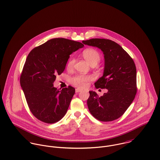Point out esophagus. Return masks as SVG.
<instances>
[{
  "label": "esophagus",
  "instance_id": "34e87169",
  "mask_svg": "<svg viewBox=\"0 0 160 160\" xmlns=\"http://www.w3.org/2000/svg\"><path fill=\"white\" fill-rule=\"evenodd\" d=\"M81 91H82L81 89H79V88H76V89H75V92H76V93H79V92H80Z\"/></svg>",
  "mask_w": 160,
  "mask_h": 160
}]
</instances>
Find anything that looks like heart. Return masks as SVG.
Listing matches in <instances>:
<instances>
[{
    "label": "heart",
    "instance_id": "heart-1",
    "mask_svg": "<svg viewBox=\"0 0 160 160\" xmlns=\"http://www.w3.org/2000/svg\"><path fill=\"white\" fill-rule=\"evenodd\" d=\"M83 58L88 62V63L92 65L98 64L101 59V55L99 52L93 48H88L85 49L82 52ZM75 63V59L72 57L69 59L67 62V67L70 68L73 67ZM92 77L91 75H77L70 79V82L74 86L83 88L87 87V83L89 81L92 80Z\"/></svg>",
    "mask_w": 160,
    "mask_h": 160
}]
</instances>
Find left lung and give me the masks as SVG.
Here are the masks:
<instances>
[{"instance_id": "8db88e82", "label": "left lung", "mask_w": 160, "mask_h": 160, "mask_svg": "<svg viewBox=\"0 0 160 160\" xmlns=\"http://www.w3.org/2000/svg\"><path fill=\"white\" fill-rule=\"evenodd\" d=\"M84 44L100 49L104 58L102 76L95 83L96 88H106L107 93L99 96L90 91L87 105L98 120L109 122L124 114L137 93V70L128 52L113 41L93 38L83 41Z\"/></svg>"}]
</instances>
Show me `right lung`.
<instances>
[{"label": "right lung", "mask_w": 160, "mask_h": 160, "mask_svg": "<svg viewBox=\"0 0 160 160\" xmlns=\"http://www.w3.org/2000/svg\"><path fill=\"white\" fill-rule=\"evenodd\" d=\"M84 45L65 38H54L29 53L20 76V85L28 107L39 121L53 124L67 112L75 94L73 87H54L56 76L65 68L70 55Z\"/></svg>", "instance_id": "1"}]
</instances>
